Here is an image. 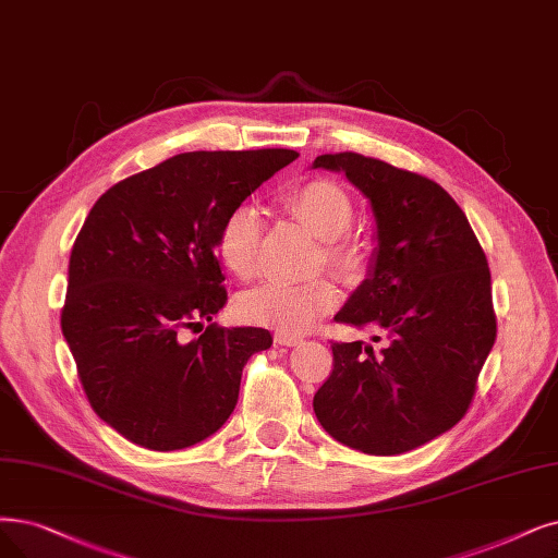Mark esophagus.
Segmentation results:
<instances>
[{
	"mask_svg": "<svg viewBox=\"0 0 558 558\" xmlns=\"http://www.w3.org/2000/svg\"><path fill=\"white\" fill-rule=\"evenodd\" d=\"M275 341L279 345H286V348H293V345H300L304 341V337H300V333H291V331H277L275 333Z\"/></svg>",
	"mask_w": 558,
	"mask_h": 558,
	"instance_id": "esophagus-1",
	"label": "esophagus"
}]
</instances>
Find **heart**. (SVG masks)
<instances>
[{"label":"heart","instance_id":"heart-1","mask_svg":"<svg viewBox=\"0 0 558 558\" xmlns=\"http://www.w3.org/2000/svg\"><path fill=\"white\" fill-rule=\"evenodd\" d=\"M288 206L323 240H339L352 225L350 196L329 181H311L288 194ZM263 217L256 206H238L219 229L217 254L240 279L256 272L258 238ZM327 260L341 272L362 265V252L350 242H329ZM337 304V288L327 279L314 281H265L244 293L238 311L244 320L275 327L279 331H304Z\"/></svg>","mask_w":558,"mask_h":558}]
</instances>
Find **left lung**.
I'll return each mask as SVG.
<instances>
[{"instance_id": "8db88e82", "label": "left lung", "mask_w": 558, "mask_h": 558, "mask_svg": "<svg viewBox=\"0 0 558 558\" xmlns=\"http://www.w3.org/2000/svg\"><path fill=\"white\" fill-rule=\"evenodd\" d=\"M371 204L368 275L333 320L373 325L385 348L331 343L333 368L314 396L320 426L368 456H398L451 430L470 408L495 345L493 288L481 244L437 183L360 153L318 155Z\"/></svg>"}]
</instances>
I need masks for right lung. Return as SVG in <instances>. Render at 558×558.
<instances>
[{
    "label": "right lung",
    "mask_w": 558,
    "mask_h": 558,
    "mask_svg": "<svg viewBox=\"0 0 558 558\" xmlns=\"http://www.w3.org/2000/svg\"><path fill=\"white\" fill-rule=\"evenodd\" d=\"M295 158L288 148L173 155L109 187L84 219L61 331L94 412L132 444L178 451L215 435L244 364L272 345L260 327L181 333L227 304L215 258L225 219Z\"/></svg>",
    "instance_id": "add662e5"
}]
</instances>
